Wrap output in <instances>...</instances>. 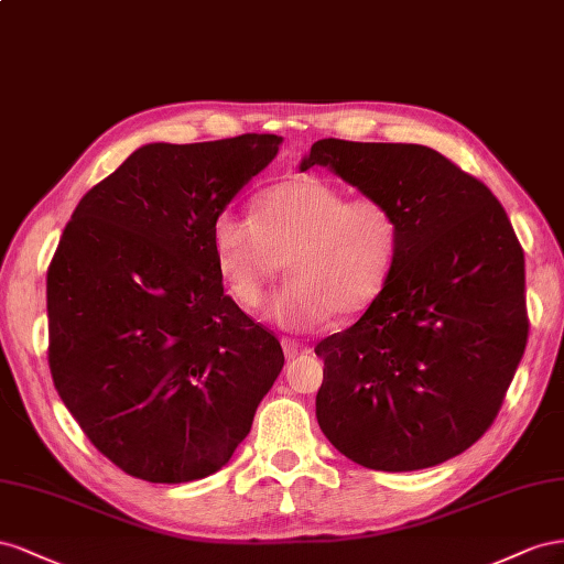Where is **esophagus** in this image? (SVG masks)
<instances>
[{"label": "esophagus", "mask_w": 564, "mask_h": 564, "mask_svg": "<svg viewBox=\"0 0 564 564\" xmlns=\"http://www.w3.org/2000/svg\"><path fill=\"white\" fill-rule=\"evenodd\" d=\"M281 345H283V351H285V357H288V359H300V357H307V354L312 351L307 345H302V343L293 340V337H283Z\"/></svg>", "instance_id": "1"}]
</instances>
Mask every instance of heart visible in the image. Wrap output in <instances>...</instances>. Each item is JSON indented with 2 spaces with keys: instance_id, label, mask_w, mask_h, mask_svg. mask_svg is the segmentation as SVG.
Masks as SVG:
<instances>
[{
  "instance_id": "obj_1",
  "label": "heart",
  "mask_w": 564,
  "mask_h": 564,
  "mask_svg": "<svg viewBox=\"0 0 564 564\" xmlns=\"http://www.w3.org/2000/svg\"><path fill=\"white\" fill-rule=\"evenodd\" d=\"M399 238L388 203L347 200L312 174L262 191L252 217L221 210L213 221L215 264L240 307H262L285 260L291 281L271 316L300 330L316 328L330 314L349 318L371 307L388 285Z\"/></svg>"
}]
</instances>
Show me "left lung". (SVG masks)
<instances>
[{"mask_svg": "<svg viewBox=\"0 0 564 564\" xmlns=\"http://www.w3.org/2000/svg\"><path fill=\"white\" fill-rule=\"evenodd\" d=\"M314 165L388 203L401 229L380 297L314 349L318 425L364 468H432L491 427L518 371L522 246L494 193L427 147L321 139L300 167Z\"/></svg>", "mask_w": 564, "mask_h": 564, "instance_id": "left-lung-1", "label": "left lung"}]
</instances>
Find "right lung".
<instances>
[{
  "label": "right lung",
  "instance_id": "right-lung-1",
  "mask_svg": "<svg viewBox=\"0 0 564 564\" xmlns=\"http://www.w3.org/2000/svg\"><path fill=\"white\" fill-rule=\"evenodd\" d=\"M276 134L149 143L85 193L46 271L50 368L87 440L137 479L217 473L283 368L224 293L213 221Z\"/></svg>",
  "mask_w": 564,
  "mask_h": 564
}]
</instances>
